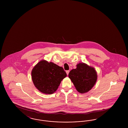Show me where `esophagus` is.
I'll use <instances>...</instances> for the list:
<instances>
[{
	"mask_svg": "<svg viewBox=\"0 0 128 128\" xmlns=\"http://www.w3.org/2000/svg\"><path fill=\"white\" fill-rule=\"evenodd\" d=\"M66 73H67V75H68V73L70 72V70H66Z\"/></svg>",
	"mask_w": 128,
	"mask_h": 128,
	"instance_id": "1",
	"label": "esophagus"
}]
</instances>
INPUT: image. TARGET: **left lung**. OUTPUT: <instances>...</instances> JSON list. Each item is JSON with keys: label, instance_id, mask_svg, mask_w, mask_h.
<instances>
[{"label": "left lung", "instance_id": "1", "mask_svg": "<svg viewBox=\"0 0 128 128\" xmlns=\"http://www.w3.org/2000/svg\"><path fill=\"white\" fill-rule=\"evenodd\" d=\"M68 77L77 91L84 94L94 87L98 79V75L94 68L84 63H80L75 69L70 71Z\"/></svg>", "mask_w": 128, "mask_h": 128}]
</instances>
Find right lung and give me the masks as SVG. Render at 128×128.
<instances>
[{"instance_id":"1","label":"right lung","mask_w":128,"mask_h":128,"mask_svg":"<svg viewBox=\"0 0 128 128\" xmlns=\"http://www.w3.org/2000/svg\"><path fill=\"white\" fill-rule=\"evenodd\" d=\"M32 79L41 92L51 94L56 91L61 80L67 76L62 67L45 60L39 62L32 71Z\"/></svg>"}]
</instances>
